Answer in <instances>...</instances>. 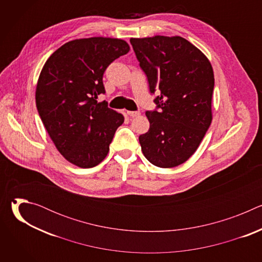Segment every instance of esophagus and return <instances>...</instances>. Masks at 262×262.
I'll list each match as a JSON object with an SVG mask.
<instances>
[{
    "instance_id": "1",
    "label": "esophagus",
    "mask_w": 262,
    "mask_h": 262,
    "mask_svg": "<svg viewBox=\"0 0 262 262\" xmlns=\"http://www.w3.org/2000/svg\"><path fill=\"white\" fill-rule=\"evenodd\" d=\"M127 115L130 117H138V116H140V112L139 111H128Z\"/></svg>"
}]
</instances>
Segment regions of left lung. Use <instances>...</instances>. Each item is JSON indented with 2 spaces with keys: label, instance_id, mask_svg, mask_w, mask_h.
I'll return each mask as SVG.
<instances>
[{
  "label": "left lung",
  "instance_id": "1",
  "mask_svg": "<svg viewBox=\"0 0 262 262\" xmlns=\"http://www.w3.org/2000/svg\"><path fill=\"white\" fill-rule=\"evenodd\" d=\"M158 110L147 111L150 127L139 137L144 157L173 168L197 150L212 120L213 70L206 56L180 36L130 38Z\"/></svg>",
  "mask_w": 262,
  "mask_h": 262
}]
</instances>
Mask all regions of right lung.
<instances>
[{
    "label": "right lung",
    "mask_w": 262,
    "mask_h": 262,
    "mask_svg": "<svg viewBox=\"0 0 262 262\" xmlns=\"http://www.w3.org/2000/svg\"><path fill=\"white\" fill-rule=\"evenodd\" d=\"M129 52L126 41L91 37L69 41L47 60L36 86V106L58 151L69 163L92 168L110 150L122 114L98 102L106 67Z\"/></svg>",
    "instance_id": "1"
}]
</instances>
